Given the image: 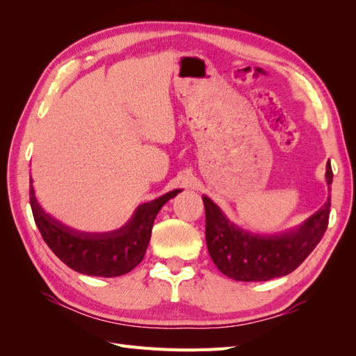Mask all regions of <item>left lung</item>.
I'll return each instance as SVG.
<instances>
[{
    "label": "left lung",
    "instance_id": "obj_1",
    "mask_svg": "<svg viewBox=\"0 0 356 356\" xmlns=\"http://www.w3.org/2000/svg\"><path fill=\"white\" fill-rule=\"evenodd\" d=\"M325 179L331 191L330 163ZM202 199L207 213V245L212 261L222 275L242 282H264L294 272L324 236L331 207L328 196L322 208L297 227L279 234H257L232 222L208 196Z\"/></svg>",
    "mask_w": 356,
    "mask_h": 356
}]
</instances>
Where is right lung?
I'll list each match as a JSON object with an SVG mask.
<instances>
[{"label":"right lung","instance_id":"1","mask_svg":"<svg viewBox=\"0 0 356 356\" xmlns=\"http://www.w3.org/2000/svg\"><path fill=\"white\" fill-rule=\"evenodd\" d=\"M179 191L141 203L120 229L105 233L77 232L50 217L40 207L32 186L29 200L42 239L62 263L83 275L115 277L134 270L143 261L159 211Z\"/></svg>","mask_w":356,"mask_h":356}]
</instances>
